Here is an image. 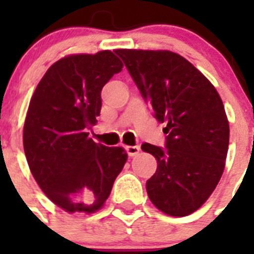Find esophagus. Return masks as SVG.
Here are the masks:
<instances>
[{"label": "esophagus", "mask_w": 254, "mask_h": 254, "mask_svg": "<svg viewBox=\"0 0 254 254\" xmlns=\"http://www.w3.org/2000/svg\"><path fill=\"white\" fill-rule=\"evenodd\" d=\"M126 151L129 156H136L140 152V146H137V145L136 146H126Z\"/></svg>", "instance_id": "obj_1"}]
</instances>
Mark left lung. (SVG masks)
<instances>
[{
  "label": "left lung",
  "instance_id": "1",
  "mask_svg": "<svg viewBox=\"0 0 254 254\" xmlns=\"http://www.w3.org/2000/svg\"><path fill=\"white\" fill-rule=\"evenodd\" d=\"M154 117L167 123L165 147L142 143L158 160L146 182L155 207L187 216L214 192L223 176L229 122L214 85L193 64L170 51L117 49Z\"/></svg>",
  "mask_w": 254,
  "mask_h": 254
}]
</instances>
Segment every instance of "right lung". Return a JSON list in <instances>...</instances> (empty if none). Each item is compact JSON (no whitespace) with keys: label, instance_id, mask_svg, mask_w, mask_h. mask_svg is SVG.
I'll return each mask as SVG.
<instances>
[{"label":"right lung","instance_id":"1","mask_svg":"<svg viewBox=\"0 0 254 254\" xmlns=\"http://www.w3.org/2000/svg\"><path fill=\"white\" fill-rule=\"evenodd\" d=\"M123 64L111 51L73 55L52 64L31 96L24 151L46 196L67 212L103 207L127 161L122 147L94 142L86 132L102 109V89Z\"/></svg>","mask_w":254,"mask_h":254}]
</instances>
